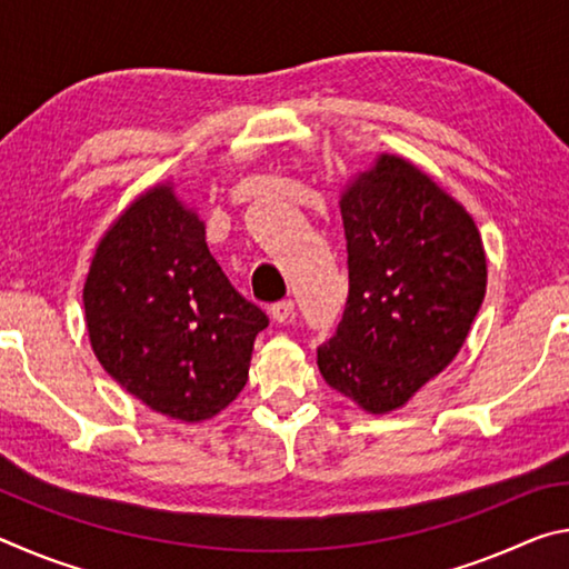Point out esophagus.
Listing matches in <instances>:
<instances>
[{
    "instance_id": "obj_1",
    "label": "esophagus",
    "mask_w": 569,
    "mask_h": 569,
    "mask_svg": "<svg viewBox=\"0 0 569 569\" xmlns=\"http://www.w3.org/2000/svg\"><path fill=\"white\" fill-rule=\"evenodd\" d=\"M271 316L276 323H291V319L296 316V303L291 301V298H283V301L271 306Z\"/></svg>"
}]
</instances>
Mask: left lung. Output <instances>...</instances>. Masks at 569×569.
I'll return each mask as SVG.
<instances>
[{"mask_svg":"<svg viewBox=\"0 0 569 569\" xmlns=\"http://www.w3.org/2000/svg\"><path fill=\"white\" fill-rule=\"evenodd\" d=\"M349 298L319 346L331 389L369 413L401 409L455 361L487 293V256L465 206L381 152L341 192Z\"/></svg>","mask_w":569,"mask_h":569,"instance_id":"obj_1","label":"left lung"}]
</instances>
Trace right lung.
I'll return each instance as SVG.
<instances>
[{
	"label": "right lung",
	"instance_id": "obj_1",
	"mask_svg": "<svg viewBox=\"0 0 569 569\" xmlns=\"http://www.w3.org/2000/svg\"><path fill=\"white\" fill-rule=\"evenodd\" d=\"M84 323L102 369L152 411L206 421L243 391L268 316L240 296L172 182L142 192L94 248Z\"/></svg>",
	"mask_w": 569,
	"mask_h": 569
}]
</instances>
